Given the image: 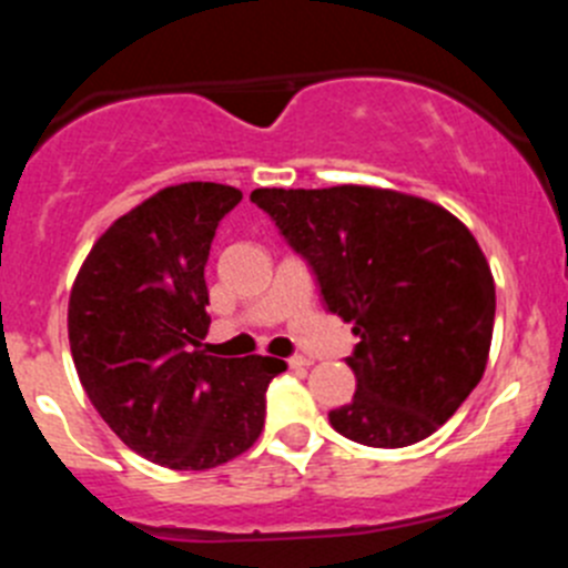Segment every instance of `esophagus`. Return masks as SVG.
<instances>
[{"mask_svg": "<svg viewBox=\"0 0 568 568\" xmlns=\"http://www.w3.org/2000/svg\"><path fill=\"white\" fill-rule=\"evenodd\" d=\"M287 364H290V369H304V366H310V364H313V361H310L307 355H293V358H290Z\"/></svg>", "mask_w": 568, "mask_h": 568, "instance_id": "esophagus-1", "label": "esophagus"}]
</instances>
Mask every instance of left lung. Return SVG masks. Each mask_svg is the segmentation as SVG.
<instances>
[{
  "mask_svg": "<svg viewBox=\"0 0 568 568\" xmlns=\"http://www.w3.org/2000/svg\"><path fill=\"white\" fill-rule=\"evenodd\" d=\"M310 261L329 313L358 335L353 400L329 413L364 446L418 444L484 378L495 327L489 261L460 219L398 190L338 184L250 193Z\"/></svg>",
  "mask_w": 568,
  "mask_h": 568,
  "instance_id": "8db88e82",
  "label": "left lung"
}]
</instances>
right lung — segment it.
Listing matches in <instances>:
<instances>
[{
    "mask_svg": "<svg viewBox=\"0 0 568 568\" xmlns=\"http://www.w3.org/2000/svg\"><path fill=\"white\" fill-rule=\"evenodd\" d=\"M241 190L164 187L115 219L79 270L68 338L90 404L124 444L170 469H213L264 429L281 358H219L207 335L210 244Z\"/></svg>",
    "mask_w": 568,
    "mask_h": 568,
    "instance_id": "obj_1",
    "label": "right lung"
}]
</instances>
